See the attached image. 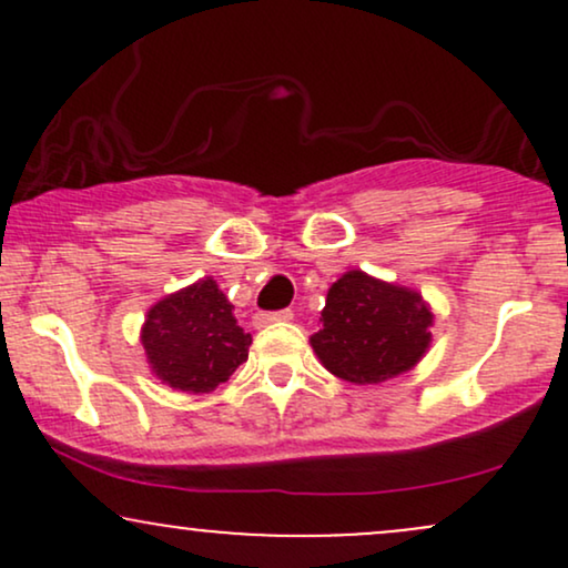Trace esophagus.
I'll use <instances>...</instances> for the list:
<instances>
[{
  "mask_svg": "<svg viewBox=\"0 0 568 568\" xmlns=\"http://www.w3.org/2000/svg\"><path fill=\"white\" fill-rule=\"evenodd\" d=\"M256 321H258V325H266V323H283V321H293V312H291V310L262 312V315H258Z\"/></svg>",
  "mask_w": 568,
  "mask_h": 568,
  "instance_id": "34e87169",
  "label": "esophagus"
}]
</instances>
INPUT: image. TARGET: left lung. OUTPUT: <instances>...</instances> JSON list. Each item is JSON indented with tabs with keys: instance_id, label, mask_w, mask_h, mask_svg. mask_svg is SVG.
Wrapping results in <instances>:
<instances>
[{
	"instance_id": "1",
	"label": "left lung",
	"mask_w": 568,
	"mask_h": 568,
	"mask_svg": "<svg viewBox=\"0 0 568 568\" xmlns=\"http://www.w3.org/2000/svg\"><path fill=\"white\" fill-rule=\"evenodd\" d=\"M323 328L310 338L321 363L338 379L379 384L422 361L433 334V312L422 293L384 283L361 270L344 272L328 288Z\"/></svg>"
}]
</instances>
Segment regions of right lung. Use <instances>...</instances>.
Returning a JSON list of instances; mask_svg holds the SVG:
<instances>
[{
	"label": "right lung",
	"mask_w": 568,
	"mask_h": 568,
	"mask_svg": "<svg viewBox=\"0 0 568 568\" xmlns=\"http://www.w3.org/2000/svg\"><path fill=\"white\" fill-rule=\"evenodd\" d=\"M232 310L213 277L160 298L141 328V344L158 379L194 395L211 393L230 379L247 361L253 342Z\"/></svg>",
	"instance_id": "add662e5"
}]
</instances>
